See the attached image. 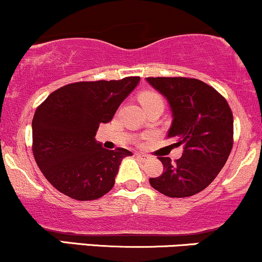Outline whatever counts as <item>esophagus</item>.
Returning a JSON list of instances; mask_svg holds the SVG:
<instances>
[{
  "label": "esophagus",
  "mask_w": 262,
  "mask_h": 262,
  "mask_svg": "<svg viewBox=\"0 0 262 262\" xmlns=\"http://www.w3.org/2000/svg\"><path fill=\"white\" fill-rule=\"evenodd\" d=\"M136 157L138 158V159L143 160V162H144V160H148V159H149L148 155H146V154H142V153H137Z\"/></svg>",
  "instance_id": "34e87169"
}]
</instances>
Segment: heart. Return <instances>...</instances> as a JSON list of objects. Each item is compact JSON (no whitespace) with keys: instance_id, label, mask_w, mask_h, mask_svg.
<instances>
[{"instance_id":"1","label":"heart","mask_w":262,"mask_h":262,"mask_svg":"<svg viewBox=\"0 0 262 262\" xmlns=\"http://www.w3.org/2000/svg\"><path fill=\"white\" fill-rule=\"evenodd\" d=\"M139 100L142 105L146 109L154 107V105H164V99L158 92L144 91L139 94Z\"/></svg>"}]
</instances>
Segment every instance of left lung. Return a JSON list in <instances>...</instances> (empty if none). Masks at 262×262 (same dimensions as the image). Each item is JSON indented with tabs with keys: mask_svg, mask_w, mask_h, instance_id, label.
<instances>
[{
	"mask_svg": "<svg viewBox=\"0 0 262 262\" xmlns=\"http://www.w3.org/2000/svg\"><path fill=\"white\" fill-rule=\"evenodd\" d=\"M166 97L173 112L168 138L183 145L182 158L171 163L159 157L163 173L150 178L155 190L170 198H186L210 185L225 165L234 144V118L226 99L203 80L188 77H148Z\"/></svg>",
	"mask_w": 262,
	"mask_h": 262,
	"instance_id": "left-lung-1",
	"label": "left lung"
}]
</instances>
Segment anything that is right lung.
<instances>
[{"label":"right lung","instance_id":"obj_1","mask_svg":"<svg viewBox=\"0 0 262 262\" xmlns=\"http://www.w3.org/2000/svg\"><path fill=\"white\" fill-rule=\"evenodd\" d=\"M140 77L77 82L52 92L34 112L32 151L46 179L72 199H99L113 188L120 162L132 151L108 150L96 140Z\"/></svg>","mask_w":262,"mask_h":262}]
</instances>
